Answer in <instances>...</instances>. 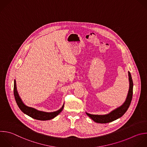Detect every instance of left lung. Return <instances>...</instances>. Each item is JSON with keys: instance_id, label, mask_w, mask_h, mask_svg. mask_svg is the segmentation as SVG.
Masks as SVG:
<instances>
[{"instance_id": "1", "label": "left lung", "mask_w": 147, "mask_h": 147, "mask_svg": "<svg viewBox=\"0 0 147 147\" xmlns=\"http://www.w3.org/2000/svg\"><path fill=\"white\" fill-rule=\"evenodd\" d=\"M129 76V89L128 91V93L126 97L125 102L120 107L115 109L113 110L111 112L105 115H94L89 114L86 112L87 115L90 117L93 121L95 122L100 123H109L112 121H114L120 117H121L127 110L128 108L130 106L132 96H133V82L131 78V74L129 71H128Z\"/></svg>"}]
</instances>
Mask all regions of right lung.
<instances>
[{"label": "right lung", "instance_id": "add662e5", "mask_svg": "<svg viewBox=\"0 0 147 147\" xmlns=\"http://www.w3.org/2000/svg\"><path fill=\"white\" fill-rule=\"evenodd\" d=\"M14 94L15 97V99L16 101V103L20 109V110L25 114L27 115L30 117L31 118L40 120V121H46V120H50L51 119L54 118L55 117H57L60 113L63 110L64 104L62 106V107L58 110L54 112H45L38 110L34 108L28 107L26 106L23 102L22 101L21 97L19 96V94L17 92V85H16V81L14 80Z\"/></svg>", "mask_w": 147, "mask_h": 147}]
</instances>
